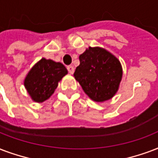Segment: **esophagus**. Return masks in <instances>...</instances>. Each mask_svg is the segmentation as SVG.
Here are the masks:
<instances>
[{
	"label": "esophagus",
	"instance_id": "1",
	"mask_svg": "<svg viewBox=\"0 0 158 158\" xmlns=\"http://www.w3.org/2000/svg\"><path fill=\"white\" fill-rule=\"evenodd\" d=\"M67 69H68L69 73L70 74H73L74 72V68L72 65H69L67 66Z\"/></svg>",
	"mask_w": 158,
	"mask_h": 158
}]
</instances>
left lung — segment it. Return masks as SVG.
Segmentation results:
<instances>
[{"mask_svg":"<svg viewBox=\"0 0 158 158\" xmlns=\"http://www.w3.org/2000/svg\"><path fill=\"white\" fill-rule=\"evenodd\" d=\"M74 79L90 99L103 103L116 94L122 80V64L112 53L101 47H89L79 55Z\"/></svg>","mask_w":158,"mask_h":158,"instance_id":"1","label":"left lung"}]
</instances>
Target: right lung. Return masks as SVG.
Segmentation results:
<instances>
[{"instance_id":"add662e5","label":"right lung","mask_w":158,"mask_h":158,"mask_svg":"<svg viewBox=\"0 0 158 158\" xmlns=\"http://www.w3.org/2000/svg\"><path fill=\"white\" fill-rule=\"evenodd\" d=\"M67 74L63 64L42 58L26 74L24 86L34 102L41 103L52 96L59 82Z\"/></svg>"}]
</instances>
